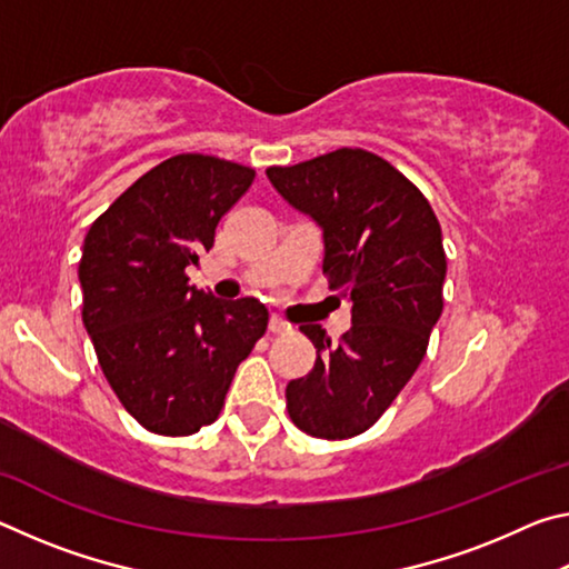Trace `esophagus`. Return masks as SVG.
<instances>
[{"mask_svg": "<svg viewBox=\"0 0 569 569\" xmlns=\"http://www.w3.org/2000/svg\"><path fill=\"white\" fill-rule=\"evenodd\" d=\"M268 331H271V333H288V331H291V326H288L283 319H278V316H271Z\"/></svg>", "mask_w": 569, "mask_h": 569, "instance_id": "1", "label": "esophagus"}]
</instances>
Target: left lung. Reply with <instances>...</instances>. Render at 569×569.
Instances as JSON below:
<instances>
[{
    "label": "left lung",
    "instance_id": "obj_1",
    "mask_svg": "<svg viewBox=\"0 0 569 569\" xmlns=\"http://www.w3.org/2000/svg\"><path fill=\"white\" fill-rule=\"evenodd\" d=\"M273 188L323 228V276L351 301V329L316 346L313 369L288 381V417L306 435L351 439L381 419L419 369L445 308L441 226L413 182L363 148L266 170Z\"/></svg>",
    "mask_w": 569,
    "mask_h": 569
}]
</instances>
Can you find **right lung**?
<instances>
[{"instance_id":"right-lung-1","label":"right lung","mask_w":569,"mask_h":569,"mask_svg":"<svg viewBox=\"0 0 569 569\" xmlns=\"http://www.w3.org/2000/svg\"><path fill=\"white\" fill-rule=\"evenodd\" d=\"M253 178V168L216 156H172L84 236V329L120 403L152 435L188 437L213 423L238 363L266 333L261 301H220L186 276Z\"/></svg>"}]
</instances>
